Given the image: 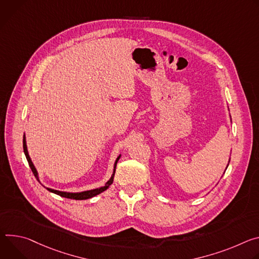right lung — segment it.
I'll return each instance as SVG.
<instances>
[{"label": "right lung", "instance_id": "right-lung-1", "mask_svg": "<svg viewBox=\"0 0 259 259\" xmlns=\"http://www.w3.org/2000/svg\"><path fill=\"white\" fill-rule=\"evenodd\" d=\"M23 151H24V154H25V157L27 159V162H28V165H30L33 174L35 175V177L38 179V173L37 170L30 158V155H28L27 153V149H26V144H25V138L23 137ZM120 158V155L117 157L116 161H115V164H114V171H113V175L112 177L110 178V180L106 183V185L104 187H100V188H97V189H93V190H88V191H83V192H78V193H72V192H65V191H59V190H54V189H51V188H47V190H49L50 192H53L57 195H61L63 197H67V198H71V199H88V198H91L93 196H96L100 193H102L103 191H105L112 183H113V179H114V175H115V168H116V164H117V161L118 159Z\"/></svg>", "mask_w": 259, "mask_h": 259}]
</instances>
